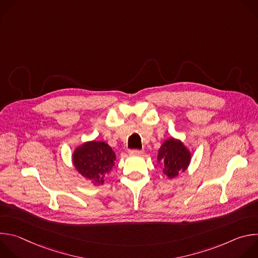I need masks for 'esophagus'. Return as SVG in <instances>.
Masks as SVG:
<instances>
[{"mask_svg": "<svg viewBox=\"0 0 258 258\" xmlns=\"http://www.w3.org/2000/svg\"><path fill=\"white\" fill-rule=\"evenodd\" d=\"M144 152L142 150H131L130 151V155L132 156H141Z\"/></svg>", "mask_w": 258, "mask_h": 258, "instance_id": "obj_1", "label": "esophagus"}]
</instances>
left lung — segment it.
<instances>
[{"mask_svg": "<svg viewBox=\"0 0 258 258\" xmlns=\"http://www.w3.org/2000/svg\"><path fill=\"white\" fill-rule=\"evenodd\" d=\"M192 152L179 139L169 138L165 140L158 150L157 163L160 164L162 172L169 178L178 176L189 167Z\"/></svg>", "mask_w": 258, "mask_h": 258, "instance_id": "obj_1", "label": "left lung"}]
</instances>
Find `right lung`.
Returning a JSON list of instances; mask_svg holds the SVG:
<instances>
[{
	"label": "right lung",
	"instance_id": "right-lung-1",
	"mask_svg": "<svg viewBox=\"0 0 258 258\" xmlns=\"http://www.w3.org/2000/svg\"><path fill=\"white\" fill-rule=\"evenodd\" d=\"M72 164L94 186L103 185L105 175L112 170L116 155L104 141H87L73 150Z\"/></svg>",
	"mask_w": 258,
	"mask_h": 258
}]
</instances>
